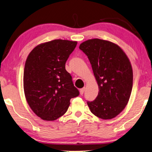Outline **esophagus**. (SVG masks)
I'll list each match as a JSON object with an SVG mask.
<instances>
[{
  "label": "esophagus",
  "mask_w": 152,
  "mask_h": 152,
  "mask_svg": "<svg viewBox=\"0 0 152 152\" xmlns=\"http://www.w3.org/2000/svg\"><path fill=\"white\" fill-rule=\"evenodd\" d=\"M85 91V87L81 88V89H80V94H81V95H83V94H84Z\"/></svg>",
  "instance_id": "1"
}]
</instances>
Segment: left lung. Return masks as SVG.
<instances>
[{
    "mask_svg": "<svg viewBox=\"0 0 152 152\" xmlns=\"http://www.w3.org/2000/svg\"><path fill=\"white\" fill-rule=\"evenodd\" d=\"M79 49L89 59L99 85L96 99L87 101L91 112L100 118H113L124 109L132 89L130 60L118 45L104 39H88Z\"/></svg>",
    "mask_w": 152,
    "mask_h": 152,
    "instance_id": "left-lung-1",
    "label": "left lung"
}]
</instances>
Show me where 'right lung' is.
I'll list each match as a JSON object with an SVG mask.
<instances>
[{
  "mask_svg": "<svg viewBox=\"0 0 152 152\" xmlns=\"http://www.w3.org/2000/svg\"><path fill=\"white\" fill-rule=\"evenodd\" d=\"M77 42L65 39L43 43L25 63L24 90L31 109L39 118L53 121L66 113L71 99L79 96L65 63Z\"/></svg>",
  "mask_w": 152,
  "mask_h": 152,
  "instance_id": "add662e5",
  "label": "right lung"
}]
</instances>
